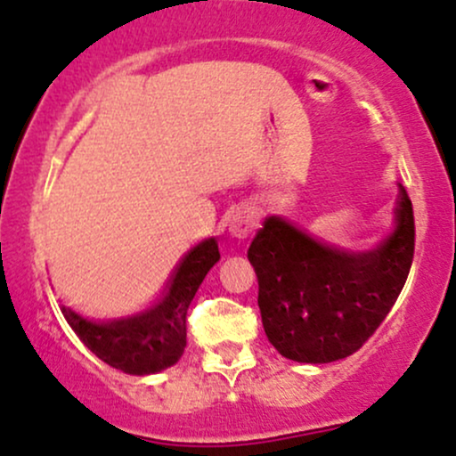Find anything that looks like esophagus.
Returning a JSON list of instances; mask_svg holds the SVG:
<instances>
[{"label":"esophagus","mask_w":456,"mask_h":456,"mask_svg":"<svg viewBox=\"0 0 456 456\" xmlns=\"http://www.w3.org/2000/svg\"><path fill=\"white\" fill-rule=\"evenodd\" d=\"M254 228H256V217H254L252 210L237 208L232 210V215L228 217V232L232 234V237L248 239Z\"/></svg>","instance_id":"obj_1"}]
</instances>
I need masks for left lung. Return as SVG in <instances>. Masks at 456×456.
I'll use <instances>...</instances> for the list:
<instances>
[{
  "instance_id": "8db88e82",
  "label": "left lung",
  "mask_w": 456,
  "mask_h": 456,
  "mask_svg": "<svg viewBox=\"0 0 456 456\" xmlns=\"http://www.w3.org/2000/svg\"><path fill=\"white\" fill-rule=\"evenodd\" d=\"M395 228L374 249L352 252L317 241L282 217L265 219L248 258L269 344L297 363L350 356L398 300L415 249L413 207L398 184Z\"/></svg>"
}]
</instances>
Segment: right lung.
<instances>
[{"label": "right lung", "instance_id": "add662e5", "mask_svg": "<svg viewBox=\"0 0 456 456\" xmlns=\"http://www.w3.org/2000/svg\"><path fill=\"white\" fill-rule=\"evenodd\" d=\"M219 261L215 239L198 243L175 267L163 297L139 315L106 324L61 306L67 324L93 354L126 374L145 376L178 363L187 346V311L208 269Z\"/></svg>", "mask_w": 456, "mask_h": 456}]
</instances>
